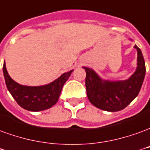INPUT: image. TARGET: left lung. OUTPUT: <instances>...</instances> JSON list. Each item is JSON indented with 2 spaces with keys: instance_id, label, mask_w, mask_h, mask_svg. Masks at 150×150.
<instances>
[{
  "instance_id": "8db88e82",
  "label": "left lung",
  "mask_w": 150,
  "mask_h": 150,
  "mask_svg": "<svg viewBox=\"0 0 150 150\" xmlns=\"http://www.w3.org/2000/svg\"><path fill=\"white\" fill-rule=\"evenodd\" d=\"M137 67L135 73L124 81L103 80L94 70L83 67L86 73L87 97L94 106L107 111L123 110L131 103L141 90L145 75V64L141 49L137 45Z\"/></svg>"
}]
</instances>
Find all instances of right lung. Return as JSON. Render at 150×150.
Segmentation results:
<instances>
[{
  "mask_svg": "<svg viewBox=\"0 0 150 150\" xmlns=\"http://www.w3.org/2000/svg\"><path fill=\"white\" fill-rule=\"evenodd\" d=\"M73 70L62 74L50 84L40 86H27L17 83L9 77L5 63L3 65V73L7 89L20 107L30 111H39L54 106L59 99L64 84L65 83Z\"/></svg>",
  "mask_w": 150,
  "mask_h": 150,
  "instance_id": "obj_1",
  "label": "right lung"
}]
</instances>
